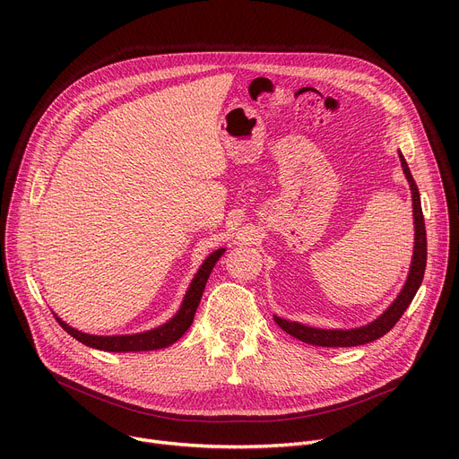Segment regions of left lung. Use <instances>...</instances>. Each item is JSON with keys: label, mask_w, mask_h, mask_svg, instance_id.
Wrapping results in <instances>:
<instances>
[{"label": "left lung", "mask_w": 459, "mask_h": 459, "mask_svg": "<svg viewBox=\"0 0 459 459\" xmlns=\"http://www.w3.org/2000/svg\"><path fill=\"white\" fill-rule=\"evenodd\" d=\"M400 163L403 169V175L409 182V187H411V199H413V220H415V249H413V260H411V268H409L407 281L402 288V292L398 298L393 301V305L383 312V315L370 322L368 325L363 327H355V329H318V327H308L298 322H288L279 316H273L277 325L286 331L288 334L296 336L301 342L312 344V346H324V348H350V346H360V344H368L385 333H389L396 322L402 318L405 308L411 305L419 286L424 279V270H426V255H428V246H426V227H424V215H422V206H420V193L419 187L413 180L411 171H409L407 161L400 152Z\"/></svg>", "instance_id": "1"}]
</instances>
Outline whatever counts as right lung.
Here are the masks:
<instances>
[{
	"label": "right lung",
	"instance_id": "1",
	"mask_svg": "<svg viewBox=\"0 0 459 459\" xmlns=\"http://www.w3.org/2000/svg\"><path fill=\"white\" fill-rule=\"evenodd\" d=\"M225 253V249H217L213 251L204 262L203 266L199 268L197 275L193 277L187 292L184 296V301L180 305V310L177 315L169 320L167 324L144 331V333H135V334H115V336H100V334H87L82 333L74 327H70L68 324H65L61 318L56 316V320L59 322V325L70 334L74 336L76 341H80L82 344L89 346V348H96V350H104V351H152V350H161L175 344L180 336L189 329V325L193 324V316H195V310L201 303L203 292L206 281L215 266V262L220 260V256Z\"/></svg>",
	"mask_w": 459,
	"mask_h": 459
}]
</instances>
